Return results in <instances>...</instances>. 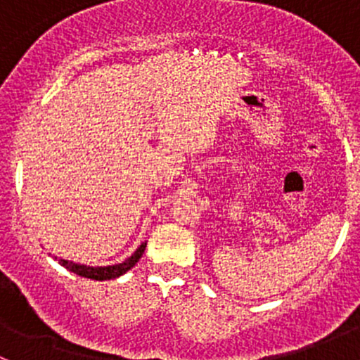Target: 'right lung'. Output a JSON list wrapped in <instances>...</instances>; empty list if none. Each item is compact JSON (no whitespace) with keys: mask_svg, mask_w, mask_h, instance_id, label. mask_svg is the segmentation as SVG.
<instances>
[{"mask_svg":"<svg viewBox=\"0 0 360 360\" xmlns=\"http://www.w3.org/2000/svg\"><path fill=\"white\" fill-rule=\"evenodd\" d=\"M144 249H146V242H143V244L139 245V249H137L129 259H125L123 263L112 264V266H86V264L72 263V261L68 259H59V263L63 264L64 268H68L69 271H72V274L79 275V277L92 278V281H110V278L120 277V275L129 271L132 266H136V263L141 259V256H143Z\"/></svg>","mask_w":360,"mask_h":360,"instance_id":"1","label":"right lung"}]
</instances>
